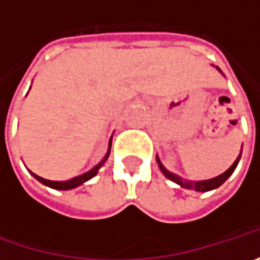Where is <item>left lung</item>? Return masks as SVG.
Instances as JSON below:
<instances>
[{
	"label": "left lung",
	"instance_id": "8db88e82",
	"mask_svg": "<svg viewBox=\"0 0 260 260\" xmlns=\"http://www.w3.org/2000/svg\"><path fill=\"white\" fill-rule=\"evenodd\" d=\"M215 69H217L220 74H223V72L220 71V68H217V66H215ZM240 156H242V150H240V155L237 156V159L233 162V165L230 166L225 172H223L221 175H218V176H215V178H211V179H205V181H186V179H184V178H181L179 175H176L174 174V172H171V171H168L165 166H164V164L160 162L159 156H156V160H157V165H159V169L162 171V174L165 175L168 179L174 181L175 184L181 185V186L185 188V189H194V191H198V192H207V191L215 189V188H218L220 185L224 184L225 179L235 172L236 166H237L239 160H240Z\"/></svg>",
	"mask_w": 260,
	"mask_h": 260
}]
</instances>
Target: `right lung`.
Masks as SVG:
<instances>
[{
    "mask_svg": "<svg viewBox=\"0 0 260 260\" xmlns=\"http://www.w3.org/2000/svg\"><path fill=\"white\" fill-rule=\"evenodd\" d=\"M111 140H113V137H110V142H108V150H107V153H105L104 159H103L98 165H95L92 169H89L88 172L79 175V176H75V178H72V179H68V181H50V179H45V178H42V176H39V175L33 174L31 171H28V172L33 175L39 182H42V184L46 185V186H49V188L59 189V191L74 189V188H76V186H79V185H82L84 182H86V181H89L91 178H94L95 175L98 174L100 168L104 165L105 160H107V159H108V156H110V152H111Z\"/></svg>",
    "mask_w": 260,
    "mask_h": 260,
    "instance_id": "1",
    "label": "right lung"
}]
</instances>
